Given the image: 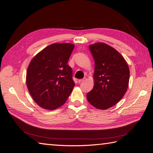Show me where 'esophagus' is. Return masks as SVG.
I'll return each instance as SVG.
<instances>
[{"instance_id": "1", "label": "esophagus", "mask_w": 153, "mask_h": 153, "mask_svg": "<svg viewBox=\"0 0 153 153\" xmlns=\"http://www.w3.org/2000/svg\"><path fill=\"white\" fill-rule=\"evenodd\" d=\"M85 80H86L85 77H84V78H82V79H79V80H78V83H81L82 82H84Z\"/></svg>"}]
</instances>
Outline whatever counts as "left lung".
Here are the masks:
<instances>
[{"label":"left lung","mask_w":153,"mask_h":153,"mask_svg":"<svg viewBox=\"0 0 153 153\" xmlns=\"http://www.w3.org/2000/svg\"><path fill=\"white\" fill-rule=\"evenodd\" d=\"M89 49L95 62L94 85L87 99L95 108L105 110L117 103L126 93L129 69L122 55L110 46L97 43Z\"/></svg>","instance_id":"obj_1"}]
</instances>
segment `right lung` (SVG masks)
<instances>
[{
    "mask_svg": "<svg viewBox=\"0 0 153 153\" xmlns=\"http://www.w3.org/2000/svg\"><path fill=\"white\" fill-rule=\"evenodd\" d=\"M74 45L53 43L32 59L27 71V86L41 107L56 109L66 102L75 82L68 63Z\"/></svg>",
    "mask_w": 153,
    "mask_h": 153,
    "instance_id": "obj_1",
    "label": "right lung"
}]
</instances>
